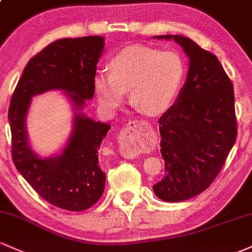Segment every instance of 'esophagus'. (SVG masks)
<instances>
[{"mask_svg":"<svg viewBox=\"0 0 252 252\" xmlns=\"http://www.w3.org/2000/svg\"><path fill=\"white\" fill-rule=\"evenodd\" d=\"M135 123H136V122H135V121L129 122L128 126H126V128L122 129V131H121V137H122V139L126 140V137H128V134L131 135L130 131H129V129H130L131 126H134ZM142 123L147 126V122H142ZM121 154L124 158H126V159H134V158H136L137 156H139V154H137V152L132 151V149H130V148H124V147L121 148Z\"/></svg>","mask_w":252,"mask_h":252,"instance_id":"1","label":"esophagus"}]
</instances>
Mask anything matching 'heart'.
Listing matches in <instances>:
<instances>
[{"label":"heart","mask_w":252,"mask_h":252,"mask_svg":"<svg viewBox=\"0 0 252 252\" xmlns=\"http://www.w3.org/2000/svg\"><path fill=\"white\" fill-rule=\"evenodd\" d=\"M109 74L93 79V90L104 110L113 112L123 104L126 92L135 107L148 115L167 109L183 84V60L173 51L134 46L117 52L109 61Z\"/></svg>","instance_id":"1"}]
</instances>
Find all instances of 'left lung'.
I'll list each match as a JSON object with an SVG mask.
<instances>
[{"instance_id":"1","label":"left lung","mask_w":252,"mask_h":252,"mask_svg":"<svg viewBox=\"0 0 252 252\" xmlns=\"http://www.w3.org/2000/svg\"><path fill=\"white\" fill-rule=\"evenodd\" d=\"M173 39L189 57L187 81L176 103L159 118L165 176L153 185L166 202H181L213 183L237 139L233 85L214 54L183 35Z\"/></svg>"}]
</instances>
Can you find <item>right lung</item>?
Returning a JSON list of instances; mask_svg holds the SVG:
<instances>
[{"label": "right lung", "mask_w": 252, "mask_h": 252, "mask_svg": "<svg viewBox=\"0 0 252 252\" xmlns=\"http://www.w3.org/2000/svg\"><path fill=\"white\" fill-rule=\"evenodd\" d=\"M104 44L99 35L49 44L29 61L10 99L14 165L40 197L65 211H86L104 192L106 176L99 166L98 149L111 126L81 112L85 101L94 95L93 79ZM52 89L64 90L79 112L63 153L41 159L29 147L24 121L32 96Z\"/></svg>", "instance_id": "1"}]
</instances>
